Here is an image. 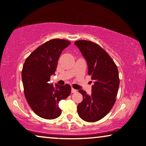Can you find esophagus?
<instances>
[{"instance_id":"34e87169","label":"esophagus","mask_w":146,"mask_h":146,"mask_svg":"<svg viewBox=\"0 0 146 146\" xmlns=\"http://www.w3.org/2000/svg\"><path fill=\"white\" fill-rule=\"evenodd\" d=\"M77 92L76 90H75V89H74V88H72V90H71V92L72 93H75V92Z\"/></svg>"}]
</instances>
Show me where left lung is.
<instances>
[{"label": "left lung", "instance_id": "obj_1", "mask_svg": "<svg viewBox=\"0 0 146 146\" xmlns=\"http://www.w3.org/2000/svg\"><path fill=\"white\" fill-rule=\"evenodd\" d=\"M74 44L85 58L88 74L94 80L91 95L78 90L83 100L77 106L78 113L83 120L94 122L105 117L115 104L119 85L118 70L111 58L98 44L84 40Z\"/></svg>", "mask_w": 146, "mask_h": 146}]
</instances>
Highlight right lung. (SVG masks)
<instances>
[{
	"label": "right lung",
	"instance_id": "right-lung-1",
	"mask_svg": "<svg viewBox=\"0 0 146 146\" xmlns=\"http://www.w3.org/2000/svg\"><path fill=\"white\" fill-rule=\"evenodd\" d=\"M70 44V42L66 40L52 39L34 50L23 65L22 80L25 98L34 112L42 118L59 117L62 113L59 102L71 92L68 84L54 87L49 83L62 52Z\"/></svg>",
	"mask_w": 146,
	"mask_h": 146
}]
</instances>
